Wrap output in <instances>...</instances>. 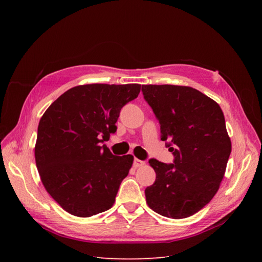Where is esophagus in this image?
<instances>
[{"mask_svg":"<svg viewBox=\"0 0 262 262\" xmlns=\"http://www.w3.org/2000/svg\"><path fill=\"white\" fill-rule=\"evenodd\" d=\"M145 163L143 162V161H141V160H138V158H134V161H133V166L136 168H138V167H141V166H143Z\"/></svg>","mask_w":262,"mask_h":262,"instance_id":"34e87169","label":"esophagus"}]
</instances>
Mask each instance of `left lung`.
<instances>
[{
	"mask_svg": "<svg viewBox=\"0 0 262 262\" xmlns=\"http://www.w3.org/2000/svg\"><path fill=\"white\" fill-rule=\"evenodd\" d=\"M142 93L173 155L172 164L148 161L156 179L145 189L146 202L166 217L191 216L217 192L232 152L223 112L192 87L142 85Z\"/></svg>",
	"mask_w": 262,
	"mask_h": 262,
	"instance_id": "1",
	"label": "left lung"
}]
</instances>
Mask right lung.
I'll list each match as a JSON object with an SVG mask.
<instances>
[{"mask_svg":"<svg viewBox=\"0 0 262 262\" xmlns=\"http://www.w3.org/2000/svg\"><path fill=\"white\" fill-rule=\"evenodd\" d=\"M140 90V84L75 86L39 121L37 169L48 193L72 215L90 217L113 207L133 156H116L104 142L117 131L121 108Z\"/></svg>","mask_w":262,"mask_h":262,"instance_id":"right-lung-1","label":"right lung"}]
</instances>
